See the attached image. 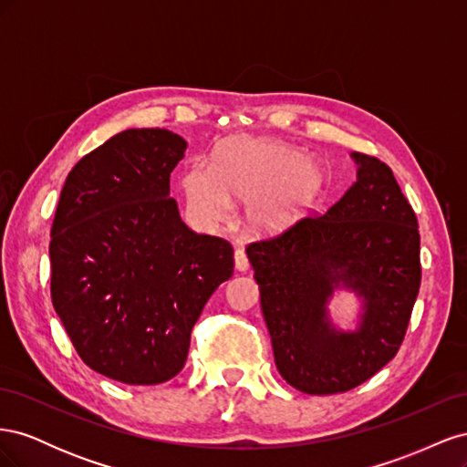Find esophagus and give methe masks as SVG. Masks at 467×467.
<instances>
[{"label": "esophagus", "instance_id": "34e87169", "mask_svg": "<svg viewBox=\"0 0 467 467\" xmlns=\"http://www.w3.org/2000/svg\"><path fill=\"white\" fill-rule=\"evenodd\" d=\"M234 261H235V268L239 273H247L249 271V259H247V253L244 247H237L234 253Z\"/></svg>", "mask_w": 467, "mask_h": 467}]
</instances>
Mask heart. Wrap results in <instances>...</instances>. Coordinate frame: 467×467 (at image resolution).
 Wrapping results in <instances>:
<instances>
[{"instance_id":"b5f03b06","label":"heart","mask_w":467,"mask_h":467,"mask_svg":"<svg viewBox=\"0 0 467 467\" xmlns=\"http://www.w3.org/2000/svg\"><path fill=\"white\" fill-rule=\"evenodd\" d=\"M189 214L202 225L223 222L232 201L245 204V222L259 234H276L298 220L321 187V169L298 150L261 140H232L214 169L192 163L182 175Z\"/></svg>"}]
</instances>
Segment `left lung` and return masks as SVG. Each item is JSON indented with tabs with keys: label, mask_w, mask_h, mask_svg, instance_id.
<instances>
[{
	"label": "left lung",
	"mask_w": 467,
	"mask_h": 467,
	"mask_svg": "<svg viewBox=\"0 0 467 467\" xmlns=\"http://www.w3.org/2000/svg\"><path fill=\"white\" fill-rule=\"evenodd\" d=\"M357 181L325 214L247 245L280 376L309 395L360 386L398 355L420 286L417 216L391 169L350 153ZM347 287L363 300L355 332L327 304Z\"/></svg>",
	"instance_id": "1"
}]
</instances>
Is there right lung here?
<instances>
[{"label": "right lung", "mask_w": 467, "mask_h": 467, "mask_svg": "<svg viewBox=\"0 0 467 467\" xmlns=\"http://www.w3.org/2000/svg\"><path fill=\"white\" fill-rule=\"evenodd\" d=\"M187 142L165 129L112 136L69 171L50 239L56 314L91 370L153 386L187 362L191 331L234 275V249L194 234L169 196Z\"/></svg>", "instance_id": "1"}]
</instances>
